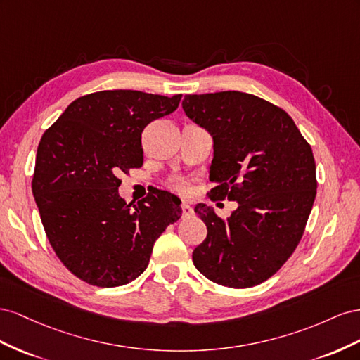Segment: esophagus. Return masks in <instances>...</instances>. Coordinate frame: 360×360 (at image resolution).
<instances>
[{"label":"esophagus","mask_w":360,"mask_h":360,"mask_svg":"<svg viewBox=\"0 0 360 360\" xmlns=\"http://www.w3.org/2000/svg\"><path fill=\"white\" fill-rule=\"evenodd\" d=\"M181 211H182V217H188V215L193 214V208L186 202L181 205Z\"/></svg>","instance_id":"34e87169"}]
</instances>
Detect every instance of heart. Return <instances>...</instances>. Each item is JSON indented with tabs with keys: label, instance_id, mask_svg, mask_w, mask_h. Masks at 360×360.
<instances>
[{
	"label": "heart",
	"instance_id": "1",
	"mask_svg": "<svg viewBox=\"0 0 360 360\" xmlns=\"http://www.w3.org/2000/svg\"><path fill=\"white\" fill-rule=\"evenodd\" d=\"M173 188L176 190L178 193H181V194H186V193L188 191L187 184L182 182V181H176V182H174V184H173Z\"/></svg>",
	"mask_w": 360,
	"mask_h": 360
}]
</instances>
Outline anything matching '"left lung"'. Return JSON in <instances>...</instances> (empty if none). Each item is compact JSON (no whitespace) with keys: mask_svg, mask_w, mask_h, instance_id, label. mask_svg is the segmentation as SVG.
<instances>
[{"mask_svg":"<svg viewBox=\"0 0 360 360\" xmlns=\"http://www.w3.org/2000/svg\"><path fill=\"white\" fill-rule=\"evenodd\" d=\"M182 108L214 139L210 199L238 202L228 219L203 203L194 208L208 229L194 266L229 288L259 285L303 237L316 194L311 145L288 112L250 94L186 95Z\"/></svg>","mask_w":360,"mask_h":360,"instance_id":"obj_1","label":"left lung"}]
</instances>
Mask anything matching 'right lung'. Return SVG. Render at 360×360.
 <instances>
[{
    "label": "right lung",
    "mask_w": 360,
    "mask_h": 360,
    "mask_svg": "<svg viewBox=\"0 0 360 360\" xmlns=\"http://www.w3.org/2000/svg\"><path fill=\"white\" fill-rule=\"evenodd\" d=\"M172 98L102 90L75 99L40 139L33 196L51 248L86 283L112 288L146 270L153 243L181 219L176 196L157 190L128 205L120 173L143 164L141 132L178 108Z\"/></svg>",
    "instance_id": "right-lung-1"
}]
</instances>
